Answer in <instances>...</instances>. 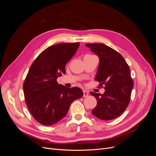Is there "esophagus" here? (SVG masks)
<instances>
[{
    "mask_svg": "<svg viewBox=\"0 0 156 156\" xmlns=\"http://www.w3.org/2000/svg\"><path fill=\"white\" fill-rule=\"evenodd\" d=\"M83 97H87L88 95V92L87 91L83 90Z\"/></svg>",
    "mask_w": 156,
    "mask_h": 156,
    "instance_id": "1",
    "label": "esophagus"
}]
</instances>
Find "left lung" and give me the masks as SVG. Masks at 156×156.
<instances>
[{"instance_id": "left-lung-1", "label": "left lung", "mask_w": 156, "mask_h": 156, "mask_svg": "<svg viewBox=\"0 0 156 156\" xmlns=\"http://www.w3.org/2000/svg\"><path fill=\"white\" fill-rule=\"evenodd\" d=\"M86 46L99 57L95 80L104 85L103 94L90 92L97 101L92 113L102 120L119 117L127 108L130 101L133 81L130 69L122 56L104 44H87Z\"/></svg>"}]
</instances>
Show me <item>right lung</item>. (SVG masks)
Returning <instances> with one entry per match:
<instances>
[{
  "label": "right lung",
  "mask_w": 156,
  "mask_h": 156,
  "mask_svg": "<svg viewBox=\"0 0 156 156\" xmlns=\"http://www.w3.org/2000/svg\"><path fill=\"white\" fill-rule=\"evenodd\" d=\"M79 45V42L52 45L31 65L23 83L24 95L31 115L41 125L57 123L66 115L72 102L83 95L80 88H66L57 81L66 73V64Z\"/></svg>",
  "instance_id": "1"
}]
</instances>
